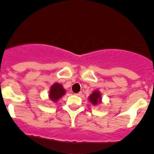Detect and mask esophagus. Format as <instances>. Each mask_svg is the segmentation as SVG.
<instances>
[{"mask_svg": "<svg viewBox=\"0 0 154 154\" xmlns=\"http://www.w3.org/2000/svg\"><path fill=\"white\" fill-rule=\"evenodd\" d=\"M75 95H77V96H80V95H82V92H79V93H76Z\"/></svg>", "mask_w": 154, "mask_h": 154, "instance_id": "obj_1", "label": "esophagus"}]
</instances>
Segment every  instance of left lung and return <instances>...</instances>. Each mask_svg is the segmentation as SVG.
I'll return each instance as SVG.
<instances>
[{
	"label": "left lung",
	"instance_id": "obj_1",
	"mask_svg": "<svg viewBox=\"0 0 154 154\" xmlns=\"http://www.w3.org/2000/svg\"><path fill=\"white\" fill-rule=\"evenodd\" d=\"M101 94L98 91H95L92 93V94L90 95L88 100L91 102V103H93V105L96 106L98 104L101 103Z\"/></svg>",
	"mask_w": 154,
	"mask_h": 154
}]
</instances>
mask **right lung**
Returning <instances> with one entry per match:
<instances>
[{
  "instance_id": "right-lung-1",
  "label": "right lung",
  "mask_w": 154,
  "mask_h": 154,
  "mask_svg": "<svg viewBox=\"0 0 154 154\" xmlns=\"http://www.w3.org/2000/svg\"><path fill=\"white\" fill-rule=\"evenodd\" d=\"M65 93H66V91L63 88L62 85L59 84V83H54L50 88L48 96L52 101L56 102Z\"/></svg>"
}]
</instances>
